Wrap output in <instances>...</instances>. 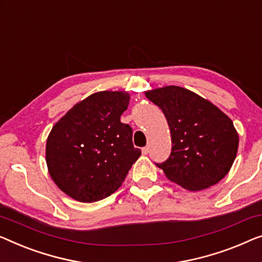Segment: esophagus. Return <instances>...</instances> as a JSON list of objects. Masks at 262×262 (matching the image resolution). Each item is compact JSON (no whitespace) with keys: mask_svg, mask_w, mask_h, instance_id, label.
I'll use <instances>...</instances> for the list:
<instances>
[{"mask_svg":"<svg viewBox=\"0 0 262 262\" xmlns=\"http://www.w3.org/2000/svg\"><path fill=\"white\" fill-rule=\"evenodd\" d=\"M149 151H150L149 146H145V147H143V149H142L143 155H147V154H149Z\"/></svg>","mask_w":262,"mask_h":262,"instance_id":"1","label":"esophagus"}]
</instances>
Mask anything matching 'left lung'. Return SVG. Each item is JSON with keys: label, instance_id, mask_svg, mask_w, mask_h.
Instances as JSON below:
<instances>
[{"label": "left lung", "instance_id": "8db88e82", "mask_svg": "<svg viewBox=\"0 0 262 262\" xmlns=\"http://www.w3.org/2000/svg\"><path fill=\"white\" fill-rule=\"evenodd\" d=\"M164 113L171 134V154L156 164L171 182L189 191L210 188L229 172L238 147L232 119L217 106L180 86L146 91Z\"/></svg>", "mask_w": 262, "mask_h": 262}]
</instances>
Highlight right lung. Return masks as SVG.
I'll list each match as a JSON object with an SVG mask.
<instances>
[{"instance_id":"obj_1","label":"right lung","mask_w":262,"mask_h":262,"mask_svg":"<svg viewBox=\"0 0 262 262\" xmlns=\"http://www.w3.org/2000/svg\"><path fill=\"white\" fill-rule=\"evenodd\" d=\"M130 94L101 91L79 101L49 132L46 163L60 190L79 202L113 194L140 156L132 128L120 122Z\"/></svg>"}]
</instances>
